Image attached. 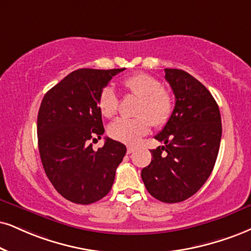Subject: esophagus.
Instances as JSON below:
<instances>
[{
	"instance_id": "34e87169",
	"label": "esophagus",
	"mask_w": 251,
	"mask_h": 251,
	"mask_svg": "<svg viewBox=\"0 0 251 251\" xmlns=\"http://www.w3.org/2000/svg\"><path fill=\"white\" fill-rule=\"evenodd\" d=\"M135 151V147H128L126 148V152L128 153H132Z\"/></svg>"
}]
</instances>
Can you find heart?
<instances>
[{"label":"heart","instance_id":"b5f03b06","mask_svg":"<svg viewBox=\"0 0 251 251\" xmlns=\"http://www.w3.org/2000/svg\"><path fill=\"white\" fill-rule=\"evenodd\" d=\"M122 86L135 97L140 98L134 119H116L108 126V134L114 140L126 144H135L148 134L151 123L162 126L171 117L175 109V99L168 88L163 87L158 79L147 73H136L122 81ZM101 115L113 117L119 107V99L113 88L104 87L98 99Z\"/></svg>","mask_w":251,"mask_h":251}]
</instances>
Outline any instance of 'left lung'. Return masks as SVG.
I'll use <instances>...</instances> for the list:
<instances>
[{"instance_id":"obj_1","label":"left lung","mask_w":251,"mask_h":251,"mask_svg":"<svg viewBox=\"0 0 251 251\" xmlns=\"http://www.w3.org/2000/svg\"><path fill=\"white\" fill-rule=\"evenodd\" d=\"M176 98L175 109L154 136L164 145L151 150L142 170L145 187L157 200L180 202L200 190L213 171L220 148L219 106L205 86L182 70L165 69Z\"/></svg>"}]
</instances>
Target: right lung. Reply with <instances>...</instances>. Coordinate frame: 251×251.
Returning a JSON list of instances; mask_svg holds the SVG:
<instances>
[{
  "mask_svg": "<svg viewBox=\"0 0 251 251\" xmlns=\"http://www.w3.org/2000/svg\"><path fill=\"white\" fill-rule=\"evenodd\" d=\"M122 71H74L40 103L37 135L43 168L58 193L74 203L89 205L106 197L126 152L125 144L108 137L98 151L91 144L104 132L99 95Z\"/></svg>",
  "mask_w": 251,
  "mask_h": 251,
  "instance_id": "add662e5",
  "label": "right lung"
}]
</instances>
